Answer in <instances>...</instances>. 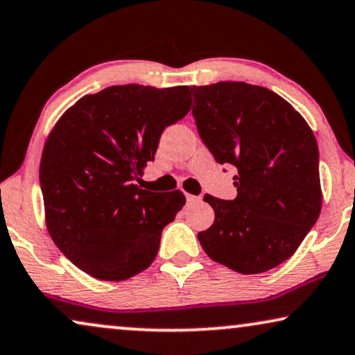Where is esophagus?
I'll return each instance as SVG.
<instances>
[{
  "mask_svg": "<svg viewBox=\"0 0 355 355\" xmlns=\"http://www.w3.org/2000/svg\"><path fill=\"white\" fill-rule=\"evenodd\" d=\"M186 198H187V203H197V202H200L202 200V197H197V196H191V193H186Z\"/></svg>",
  "mask_w": 355,
  "mask_h": 355,
  "instance_id": "esophagus-1",
  "label": "esophagus"
}]
</instances>
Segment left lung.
<instances>
[{
  "mask_svg": "<svg viewBox=\"0 0 355 355\" xmlns=\"http://www.w3.org/2000/svg\"><path fill=\"white\" fill-rule=\"evenodd\" d=\"M198 134L237 174L234 200L205 196L215 221L198 232L207 255L242 275L294 255L322 210L317 139L278 94L245 82L191 87Z\"/></svg>",
  "mask_w": 355,
  "mask_h": 355,
  "instance_id": "left-lung-1",
  "label": "left lung"
}]
</instances>
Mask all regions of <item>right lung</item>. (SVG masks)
<instances>
[{"instance_id": "add662e5", "label": "right lung", "mask_w": 355, "mask_h": 355, "mask_svg": "<svg viewBox=\"0 0 355 355\" xmlns=\"http://www.w3.org/2000/svg\"><path fill=\"white\" fill-rule=\"evenodd\" d=\"M189 92L108 87L76 101L48 134L40 162L46 230L87 275L124 281L157 257L163 227L186 197L134 181L155 158L164 128L189 113Z\"/></svg>"}]
</instances>
